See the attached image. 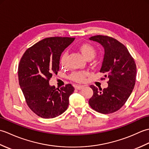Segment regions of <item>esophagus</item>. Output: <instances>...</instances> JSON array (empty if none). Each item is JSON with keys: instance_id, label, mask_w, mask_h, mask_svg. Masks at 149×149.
<instances>
[{"instance_id": "1", "label": "esophagus", "mask_w": 149, "mask_h": 149, "mask_svg": "<svg viewBox=\"0 0 149 149\" xmlns=\"http://www.w3.org/2000/svg\"><path fill=\"white\" fill-rule=\"evenodd\" d=\"M75 89L80 90L81 89H83V88H84V86H75Z\"/></svg>"}]
</instances>
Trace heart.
<instances>
[{"label": "heart", "mask_w": 149, "mask_h": 149, "mask_svg": "<svg viewBox=\"0 0 149 149\" xmlns=\"http://www.w3.org/2000/svg\"><path fill=\"white\" fill-rule=\"evenodd\" d=\"M79 52L82 56L86 60H91L95 56V49L94 47L90 45V43H82L80 45H79L77 48ZM66 57L67 54H65L63 56L61 59V62L63 64H64L66 61ZM87 75L86 72H73L70 75V79L74 81L77 82V83H83L85 80H86V77Z\"/></svg>", "instance_id": "b5f03b06"}]
</instances>
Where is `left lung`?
<instances>
[{
	"instance_id": "left-lung-1",
	"label": "left lung",
	"mask_w": 149,
	"mask_h": 149,
	"mask_svg": "<svg viewBox=\"0 0 149 149\" xmlns=\"http://www.w3.org/2000/svg\"><path fill=\"white\" fill-rule=\"evenodd\" d=\"M90 40L104 47L105 53L100 72L109 81L108 86L103 90L91 85L93 95L88 102L97 112L112 113L121 108L131 95L135 85L136 65L125 46L113 38L97 35Z\"/></svg>"
}]
</instances>
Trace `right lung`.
<instances>
[{
	"instance_id": "obj_1",
	"label": "right lung",
	"mask_w": 149,
	"mask_h": 149,
	"mask_svg": "<svg viewBox=\"0 0 149 149\" xmlns=\"http://www.w3.org/2000/svg\"><path fill=\"white\" fill-rule=\"evenodd\" d=\"M75 38L50 37L29 47L22 56L18 68V81L27 106L42 118H52L67 109L74 91L68 84L60 89L50 86L49 80L59 70L61 53Z\"/></svg>"
}]
</instances>
